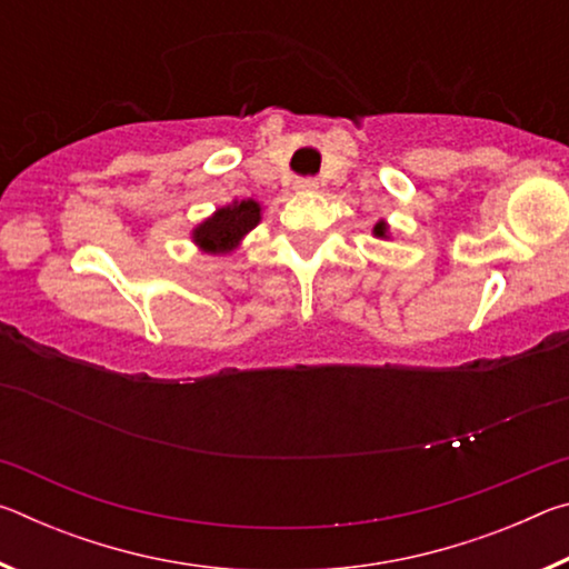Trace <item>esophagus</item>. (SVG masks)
<instances>
[{
	"mask_svg": "<svg viewBox=\"0 0 569 569\" xmlns=\"http://www.w3.org/2000/svg\"><path fill=\"white\" fill-rule=\"evenodd\" d=\"M316 188H319V182H316L313 178H298L293 182V190H298V192H308V190H316Z\"/></svg>",
	"mask_w": 569,
	"mask_h": 569,
	"instance_id": "obj_1",
	"label": "esophagus"
}]
</instances>
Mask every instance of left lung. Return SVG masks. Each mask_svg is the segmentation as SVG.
<instances>
[{"instance_id": "8db88e82", "label": "left lung", "mask_w": 569, "mask_h": 569, "mask_svg": "<svg viewBox=\"0 0 569 569\" xmlns=\"http://www.w3.org/2000/svg\"><path fill=\"white\" fill-rule=\"evenodd\" d=\"M373 236H377V238H387V223H377V226H373Z\"/></svg>"}]
</instances>
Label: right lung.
<instances>
[{
	"label": "right lung",
	"instance_id": "right-lung-1",
	"mask_svg": "<svg viewBox=\"0 0 569 569\" xmlns=\"http://www.w3.org/2000/svg\"><path fill=\"white\" fill-rule=\"evenodd\" d=\"M258 220H261V206L256 200H240V203L218 208L213 216L192 230V240L208 253H228L248 230L258 226Z\"/></svg>",
	"mask_w": 569,
	"mask_h": 569
}]
</instances>
